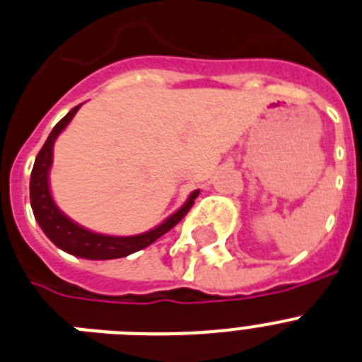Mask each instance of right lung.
Wrapping results in <instances>:
<instances>
[{
    "label": "right lung",
    "instance_id": "right-lung-1",
    "mask_svg": "<svg viewBox=\"0 0 362 362\" xmlns=\"http://www.w3.org/2000/svg\"><path fill=\"white\" fill-rule=\"evenodd\" d=\"M78 107L80 106L73 107L52 128L47 141L42 146V150L38 151V156H36L33 174H30V206H33L34 218L40 223L45 236L54 245L60 247L62 251L69 252L73 256H80V258H88V260L124 258V256L132 255V252L141 251V249H144V247L156 242L157 238L168 233L170 228H174L188 214V211L192 209L194 199H196L199 192L196 190V192L190 194L188 202L175 214L170 216L165 223H160L153 230L139 234V236H104V234L91 233V230H86L80 225L73 223L69 218H66V216L58 211V206L52 202L47 175L52 163V144H54L58 135L62 134V129L66 128L69 124V120L75 117Z\"/></svg>",
    "mask_w": 362,
    "mask_h": 362
}]
</instances>
